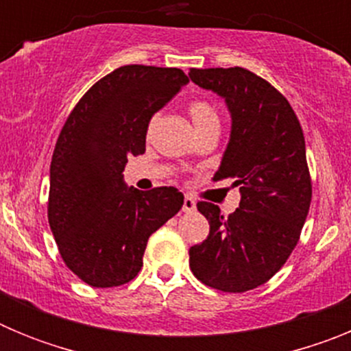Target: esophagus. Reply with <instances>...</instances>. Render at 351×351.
I'll use <instances>...</instances> for the list:
<instances>
[{
  "instance_id": "esophagus-1",
  "label": "esophagus",
  "mask_w": 351,
  "mask_h": 351,
  "mask_svg": "<svg viewBox=\"0 0 351 351\" xmlns=\"http://www.w3.org/2000/svg\"><path fill=\"white\" fill-rule=\"evenodd\" d=\"M195 209H197V202L193 200V197L186 195L184 202H182V210H184V213H193Z\"/></svg>"
}]
</instances>
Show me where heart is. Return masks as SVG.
Returning <instances> with one entry per match:
<instances>
[{"label":"heart","instance_id":"heart-1","mask_svg":"<svg viewBox=\"0 0 351 351\" xmlns=\"http://www.w3.org/2000/svg\"><path fill=\"white\" fill-rule=\"evenodd\" d=\"M188 112H190L191 121H193L195 128L200 130L204 126L210 125V123H218V112L216 108L206 100H193L188 104ZM153 125V123H151ZM149 125V128H151Z\"/></svg>","mask_w":351,"mask_h":351}]
</instances>
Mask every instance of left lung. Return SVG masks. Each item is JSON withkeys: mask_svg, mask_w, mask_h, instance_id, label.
<instances>
[{"mask_svg": "<svg viewBox=\"0 0 351 351\" xmlns=\"http://www.w3.org/2000/svg\"><path fill=\"white\" fill-rule=\"evenodd\" d=\"M190 79L225 98L232 132L214 179L241 190L226 218L197 204L210 230L190 247V269L207 287L241 293L267 283L299 243L313 193L304 133L287 98L246 68H191Z\"/></svg>", "mask_w": 351, "mask_h": 351, "instance_id": "8db88e82", "label": "left lung"}]
</instances>
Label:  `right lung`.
Here are the masks:
<instances>
[{"label": "right lung", "instance_id": "add662e5", "mask_svg": "<svg viewBox=\"0 0 351 351\" xmlns=\"http://www.w3.org/2000/svg\"><path fill=\"white\" fill-rule=\"evenodd\" d=\"M179 68L126 64L93 84L68 116L51 161L49 225L61 258L89 287L132 281L147 239L182 207L173 186L138 191L123 181L145 151L149 121L182 86Z\"/></svg>", "mask_w": 351, "mask_h": 351}]
</instances>
